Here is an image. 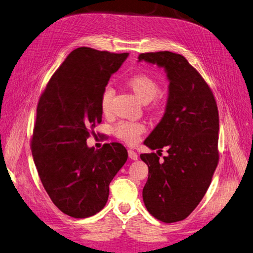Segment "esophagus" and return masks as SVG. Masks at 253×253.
Listing matches in <instances>:
<instances>
[{
	"mask_svg": "<svg viewBox=\"0 0 253 253\" xmlns=\"http://www.w3.org/2000/svg\"><path fill=\"white\" fill-rule=\"evenodd\" d=\"M128 157H129L131 160H137L138 159V155H137L135 151L131 150V149L128 150Z\"/></svg>",
	"mask_w": 253,
	"mask_h": 253,
	"instance_id": "1",
	"label": "esophagus"
}]
</instances>
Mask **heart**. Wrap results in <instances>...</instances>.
<instances>
[{"label": "heart", "mask_w": 253, "mask_h": 253, "mask_svg": "<svg viewBox=\"0 0 253 253\" xmlns=\"http://www.w3.org/2000/svg\"><path fill=\"white\" fill-rule=\"evenodd\" d=\"M127 85L131 88L137 97L145 104L151 101L156 104L158 101V95L161 91L160 83L155 78L148 76V74H136V76L130 77L127 80ZM113 96V87L110 85L104 87L100 101L101 110L104 114H108L111 112ZM145 130L146 127L140 122L121 121L113 127L114 136L120 140L128 143V145L136 143Z\"/></svg>", "instance_id": "b5f03b06"}]
</instances>
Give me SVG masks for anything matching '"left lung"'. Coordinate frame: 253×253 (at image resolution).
Here are the masks:
<instances>
[{"instance_id":"left-lung-1","label":"left lung","mask_w":253,"mask_h":253,"mask_svg":"<svg viewBox=\"0 0 253 253\" xmlns=\"http://www.w3.org/2000/svg\"><path fill=\"white\" fill-rule=\"evenodd\" d=\"M138 59L165 68L170 81L165 116L143 142L158 155H140L149 169L142 199L155 218L176 222L200 204L218 165V108L209 84L182 54L146 52ZM163 147L168 156L160 160Z\"/></svg>"}]
</instances>
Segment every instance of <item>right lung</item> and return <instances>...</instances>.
Segmentation results:
<instances>
[{"mask_svg": "<svg viewBox=\"0 0 253 253\" xmlns=\"http://www.w3.org/2000/svg\"><path fill=\"white\" fill-rule=\"evenodd\" d=\"M127 57L74 49L39 97L31 141L35 166L53 204L74 218L103 210L110 183L127 160L122 143H105L97 150L86 145L102 122L101 94Z\"/></svg>", "mask_w": 253, "mask_h": 253, "instance_id": "right-lung-1", "label": "right lung"}]
</instances>
